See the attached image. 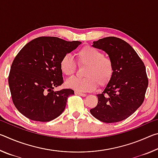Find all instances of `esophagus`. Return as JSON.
<instances>
[{
    "label": "esophagus",
    "instance_id": "34e87169",
    "mask_svg": "<svg viewBox=\"0 0 158 158\" xmlns=\"http://www.w3.org/2000/svg\"><path fill=\"white\" fill-rule=\"evenodd\" d=\"M74 94L77 95L82 96V97H85V96H86V94H85V93H80V92H78V91L74 92Z\"/></svg>",
    "mask_w": 158,
    "mask_h": 158
}]
</instances>
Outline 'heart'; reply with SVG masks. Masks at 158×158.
I'll use <instances>...</instances> for the list:
<instances>
[{
  "mask_svg": "<svg viewBox=\"0 0 158 158\" xmlns=\"http://www.w3.org/2000/svg\"><path fill=\"white\" fill-rule=\"evenodd\" d=\"M79 65H87L84 70V78L73 77L66 81L67 87L79 92H91L97 89L98 84L105 86L111 81L114 73L112 60L105 57L99 49L90 46L83 47L77 53ZM60 69L65 76L73 75L77 64L73 56L65 54L59 63Z\"/></svg>",
  "mask_w": 158,
  "mask_h": 158,
  "instance_id": "obj_1",
  "label": "heart"
}]
</instances>
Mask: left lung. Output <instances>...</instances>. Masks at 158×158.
<instances>
[{
  "mask_svg": "<svg viewBox=\"0 0 158 158\" xmlns=\"http://www.w3.org/2000/svg\"><path fill=\"white\" fill-rule=\"evenodd\" d=\"M92 46L109 55L114 73L103 92L97 95L98 102L90 114L104 123L126 119L142 105L148 81L145 65L130 45L116 37L93 42Z\"/></svg>",
  "mask_w": 158,
  "mask_h": 158,
  "instance_id": "left-lung-1",
  "label": "left lung"
}]
</instances>
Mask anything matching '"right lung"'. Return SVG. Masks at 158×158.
<instances>
[{"label":"right lung","mask_w":158,"mask_h":158,"mask_svg":"<svg viewBox=\"0 0 158 158\" xmlns=\"http://www.w3.org/2000/svg\"><path fill=\"white\" fill-rule=\"evenodd\" d=\"M56 37H40L26 44L13 60L8 83L13 103L23 116L48 122L65 110L72 89L54 91L63 83L59 63L64 55L81 44Z\"/></svg>","instance_id":"1"}]
</instances>
